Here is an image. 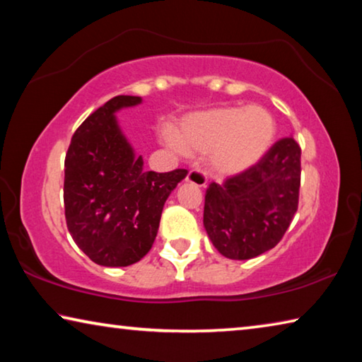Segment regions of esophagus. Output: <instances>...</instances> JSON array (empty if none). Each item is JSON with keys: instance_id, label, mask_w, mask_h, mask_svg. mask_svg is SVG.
Masks as SVG:
<instances>
[{"instance_id": "esophagus-1", "label": "esophagus", "mask_w": 362, "mask_h": 362, "mask_svg": "<svg viewBox=\"0 0 362 362\" xmlns=\"http://www.w3.org/2000/svg\"><path fill=\"white\" fill-rule=\"evenodd\" d=\"M188 183H193V185L203 188L206 187L207 183V175L203 173V170L199 169H192L189 173L187 174V179H185Z\"/></svg>"}]
</instances>
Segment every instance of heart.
Returning a JSON list of instances; mask_svg holds the SVG:
<instances>
[{
  "label": "heart",
  "instance_id": "b5f03b06",
  "mask_svg": "<svg viewBox=\"0 0 362 362\" xmlns=\"http://www.w3.org/2000/svg\"><path fill=\"white\" fill-rule=\"evenodd\" d=\"M276 124L260 107H223L188 116L174 142L189 156L209 153L218 175H235L252 168L273 144Z\"/></svg>",
  "mask_w": 362,
  "mask_h": 362
}]
</instances>
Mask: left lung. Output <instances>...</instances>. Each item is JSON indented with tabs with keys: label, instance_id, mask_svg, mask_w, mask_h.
Segmentation results:
<instances>
[{
	"label": "left lung",
	"instance_id": "1",
	"mask_svg": "<svg viewBox=\"0 0 362 362\" xmlns=\"http://www.w3.org/2000/svg\"><path fill=\"white\" fill-rule=\"evenodd\" d=\"M300 156L296 139H279L252 168L206 189L204 228L226 259H254L283 240L298 207Z\"/></svg>",
	"mask_w": 362,
	"mask_h": 362
}]
</instances>
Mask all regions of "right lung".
I'll use <instances>...</instances> for the list:
<instances>
[{
	"mask_svg": "<svg viewBox=\"0 0 362 362\" xmlns=\"http://www.w3.org/2000/svg\"><path fill=\"white\" fill-rule=\"evenodd\" d=\"M142 102L116 95L86 118L65 155L64 206L76 246L103 267H127L148 254L168 196L187 169L153 173L122 136L115 112Z\"/></svg>",
	"mask_w": 362,
	"mask_h": 362,
	"instance_id": "right-lung-1",
	"label": "right lung"
}]
</instances>
